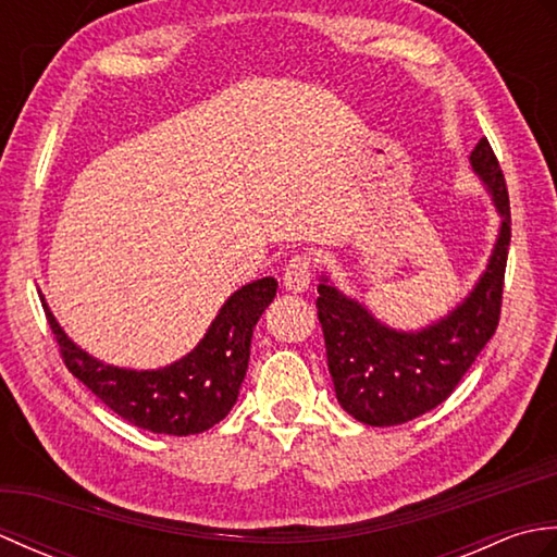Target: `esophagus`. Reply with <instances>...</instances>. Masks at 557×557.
I'll return each instance as SVG.
<instances>
[{
    "label": "esophagus",
    "mask_w": 557,
    "mask_h": 557,
    "mask_svg": "<svg viewBox=\"0 0 557 557\" xmlns=\"http://www.w3.org/2000/svg\"><path fill=\"white\" fill-rule=\"evenodd\" d=\"M313 277V260L309 253H297L287 260L285 272H282V285H285L289 292L299 294L306 287L311 285Z\"/></svg>",
    "instance_id": "34e87169"
}]
</instances>
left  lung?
Masks as SVG:
<instances>
[{"label":"left lung","instance_id":"1","mask_svg":"<svg viewBox=\"0 0 557 557\" xmlns=\"http://www.w3.org/2000/svg\"><path fill=\"white\" fill-rule=\"evenodd\" d=\"M471 168L493 194L503 227L479 285L441 323L421 333H397L325 277L318 285L315 309L337 401L361 423L397 425L435 409L453 395L498 327L512 230L510 196L488 138L471 150Z\"/></svg>","mask_w":557,"mask_h":557}]
</instances>
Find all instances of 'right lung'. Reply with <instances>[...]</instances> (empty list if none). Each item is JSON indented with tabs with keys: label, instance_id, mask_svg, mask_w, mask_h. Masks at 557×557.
<instances>
[{
	"label": "right lung",
	"instance_id": "right-lung-1",
	"mask_svg": "<svg viewBox=\"0 0 557 557\" xmlns=\"http://www.w3.org/2000/svg\"><path fill=\"white\" fill-rule=\"evenodd\" d=\"M275 277L256 280L234 292L200 345L158 371L108 366L78 349L42 301L66 369L128 423L152 433L194 435L220 423L234 407L251 354L258 318L275 299Z\"/></svg>",
	"mask_w": 557,
	"mask_h": 557
}]
</instances>
